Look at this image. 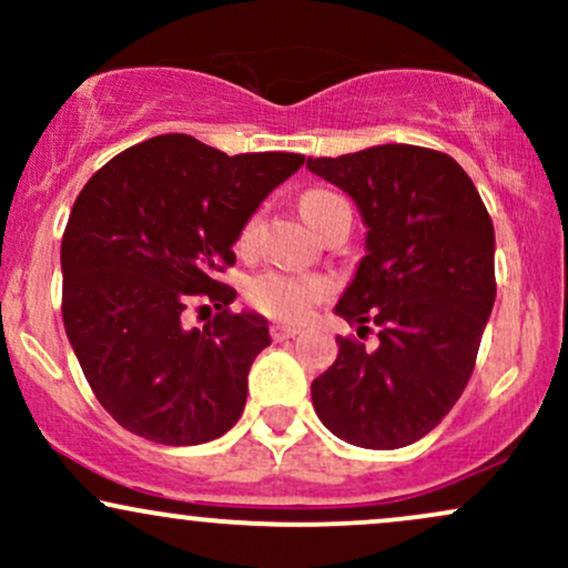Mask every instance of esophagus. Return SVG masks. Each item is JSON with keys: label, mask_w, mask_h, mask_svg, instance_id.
<instances>
[{"label": "esophagus", "mask_w": 568, "mask_h": 568, "mask_svg": "<svg viewBox=\"0 0 568 568\" xmlns=\"http://www.w3.org/2000/svg\"><path fill=\"white\" fill-rule=\"evenodd\" d=\"M270 331H272V338H275V342H285V338H293L298 334L296 325H288V323H275Z\"/></svg>", "instance_id": "34e87169"}]
</instances>
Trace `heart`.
<instances>
[{"instance_id": "obj_1", "label": "heart", "mask_w": 568, "mask_h": 568, "mask_svg": "<svg viewBox=\"0 0 568 568\" xmlns=\"http://www.w3.org/2000/svg\"><path fill=\"white\" fill-rule=\"evenodd\" d=\"M342 197L336 194L323 192V189H315V192H306L302 200V211L306 221H315L321 207L328 205V202H336ZM256 219L247 221L243 230V245L253 243L256 237ZM325 283L317 277L306 275H291V272L280 270H266L262 275H256L247 285V296L251 302L258 306V310L266 312L272 317H283V321H302L304 315H310V310L323 298Z\"/></svg>"}]
</instances>
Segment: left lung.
I'll use <instances>...</instances> for the list:
<instances>
[{
  "instance_id": "obj_1",
  "label": "left lung",
  "mask_w": 568,
  "mask_h": 568,
  "mask_svg": "<svg viewBox=\"0 0 568 568\" xmlns=\"http://www.w3.org/2000/svg\"><path fill=\"white\" fill-rule=\"evenodd\" d=\"M306 168L349 194L366 224V256L334 312L379 325V344L336 336V363L312 382V406L336 438L400 448L440 425L475 368L491 315L494 224L456 160L382 143Z\"/></svg>"
}]
</instances>
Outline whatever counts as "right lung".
I'll return each mask as SVG.
<instances>
[{"label": "right lung", "mask_w": 568, "mask_h": 568, "mask_svg": "<svg viewBox=\"0 0 568 568\" xmlns=\"http://www.w3.org/2000/svg\"><path fill=\"white\" fill-rule=\"evenodd\" d=\"M304 154H230L168 133L130 146L77 197L61 243L63 325L84 379L130 433L197 446L234 427L247 371L270 347L258 312H230L216 275L272 189ZM194 297L220 315L184 329Z\"/></svg>", "instance_id": "1"}]
</instances>
